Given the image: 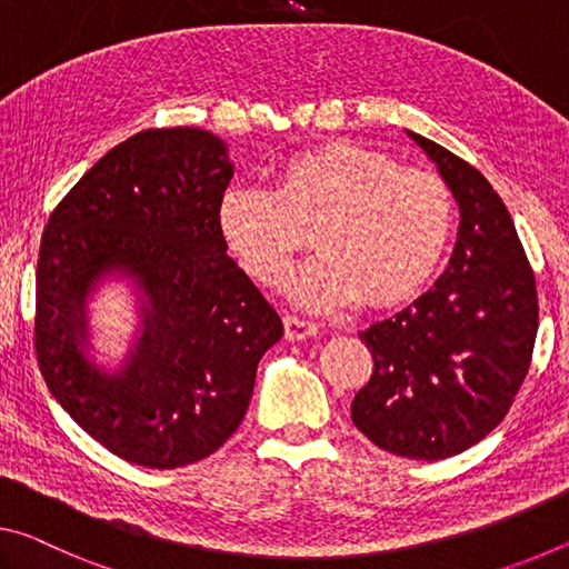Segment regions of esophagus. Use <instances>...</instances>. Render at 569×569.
<instances>
[{"mask_svg": "<svg viewBox=\"0 0 569 569\" xmlns=\"http://www.w3.org/2000/svg\"><path fill=\"white\" fill-rule=\"evenodd\" d=\"M318 335V325L310 320L297 318V315H284V338L287 340H307Z\"/></svg>", "mask_w": 569, "mask_h": 569, "instance_id": "obj_1", "label": "esophagus"}]
</instances>
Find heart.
<instances>
[{"mask_svg": "<svg viewBox=\"0 0 569 569\" xmlns=\"http://www.w3.org/2000/svg\"><path fill=\"white\" fill-rule=\"evenodd\" d=\"M453 221L441 176L400 169L390 156L346 141L287 158L272 191L229 189L219 201L221 237L259 284L282 279L310 229L315 251L284 290L312 312L356 297L368 307L411 300L441 267Z\"/></svg>", "mask_w": 569, "mask_h": 569, "instance_id": "obj_1", "label": "heart"}]
</instances>
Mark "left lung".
I'll list each match as a JSON object with an SVG mask.
<instances>
[{"instance_id":"1","label":"left lung","mask_w":569,"mask_h":569,"mask_svg":"<svg viewBox=\"0 0 569 569\" xmlns=\"http://www.w3.org/2000/svg\"><path fill=\"white\" fill-rule=\"evenodd\" d=\"M408 136L459 203V239L431 290L360 332L372 376L352 398V423L390 453L439 461L471 449L507 416L532 360L539 307L499 193L443 146Z\"/></svg>"}]
</instances>
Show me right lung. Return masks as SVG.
Instances as JSON below:
<instances>
[{
	"instance_id": "right-lung-1",
	"label": "right lung",
	"mask_w": 569,
	"mask_h": 569,
	"mask_svg": "<svg viewBox=\"0 0 569 569\" xmlns=\"http://www.w3.org/2000/svg\"><path fill=\"white\" fill-rule=\"evenodd\" d=\"M227 143L151 128L108 151L42 231L34 350L54 400L120 459L176 469L237 431L282 320L227 254L219 201ZM130 278L142 332L116 371L91 358L87 300Z\"/></svg>"
}]
</instances>
